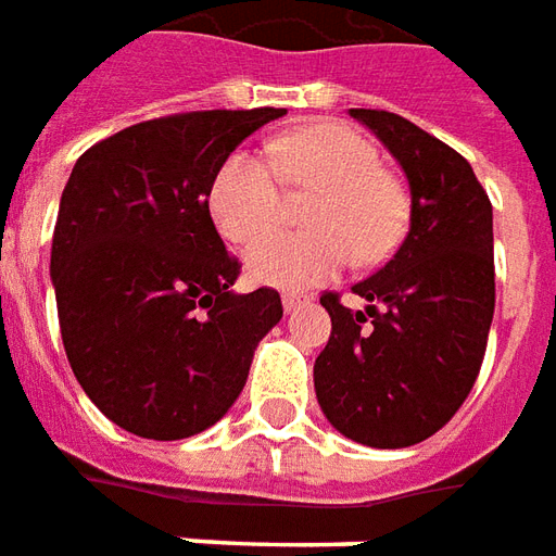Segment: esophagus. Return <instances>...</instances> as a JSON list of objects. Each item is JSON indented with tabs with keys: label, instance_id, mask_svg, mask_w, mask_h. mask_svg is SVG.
<instances>
[{
	"label": "esophagus",
	"instance_id": "34e87169",
	"mask_svg": "<svg viewBox=\"0 0 556 556\" xmlns=\"http://www.w3.org/2000/svg\"><path fill=\"white\" fill-rule=\"evenodd\" d=\"M281 302H285V311H296L299 305H305V299L296 296V293H285V296H281Z\"/></svg>",
	"mask_w": 556,
	"mask_h": 556
}]
</instances>
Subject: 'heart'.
Instances as JSON below:
<instances>
[{
  "label": "heart",
  "instance_id": "obj_1",
  "mask_svg": "<svg viewBox=\"0 0 556 556\" xmlns=\"http://www.w3.org/2000/svg\"><path fill=\"white\" fill-rule=\"evenodd\" d=\"M317 187L309 210L311 235H273L261 240L280 207V179ZM212 222L230 242H253L245 269L257 285L308 290L348 266L386 257L401 236L407 203L397 182L380 170V155L362 134L334 122H317L271 143V161L236 149L208 188Z\"/></svg>",
  "mask_w": 556,
  "mask_h": 556
}]
</instances>
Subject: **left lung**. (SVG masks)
Listing matches in <instances>:
<instances>
[{
  "label": "left lung",
  "instance_id": "left-lung-1",
  "mask_svg": "<svg viewBox=\"0 0 556 556\" xmlns=\"http://www.w3.org/2000/svg\"><path fill=\"white\" fill-rule=\"evenodd\" d=\"M410 185V230L383 269L334 293L329 344L314 362L326 419L362 446L404 448L437 434L470 395L494 320V215L473 167L404 116L350 110Z\"/></svg>",
  "mask_w": 556,
  "mask_h": 556
}]
</instances>
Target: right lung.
Here are the masks:
<instances>
[{
    "instance_id": "right-lung-1",
    "label": "right lung",
    "mask_w": 556,
    "mask_h": 556,
    "mask_svg": "<svg viewBox=\"0 0 556 556\" xmlns=\"http://www.w3.org/2000/svg\"><path fill=\"white\" fill-rule=\"evenodd\" d=\"M287 110L149 119L86 149L50 251L62 344L98 410L146 440H185L233 407L281 296L236 293L239 260L208 215L224 159Z\"/></svg>"
}]
</instances>
